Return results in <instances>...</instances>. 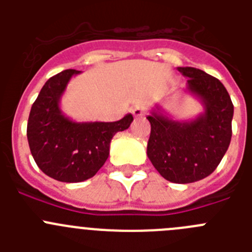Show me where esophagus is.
I'll return each instance as SVG.
<instances>
[{
    "label": "esophagus",
    "mask_w": 252,
    "mask_h": 252,
    "mask_svg": "<svg viewBox=\"0 0 252 252\" xmlns=\"http://www.w3.org/2000/svg\"><path fill=\"white\" fill-rule=\"evenodd\" d=\"M145 107L141 106V104H137V106H135L132 108V115L135 117H141V116L145 115Z\"/></svg>",
    "instance_id": "esophagus-1"
}]
</instances>
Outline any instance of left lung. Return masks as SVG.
I'll return each mask as SVG.
<instances>
[{
	"instance_id": "1",
	"label": "left lung",
	"mask_w": 252,
	"mask_h": 252,
	"mask_svg": "<svg viewBox=\"0 0 252 252\" xmlns=\"http://www.w3.org/2000/svg\"><path fill=\"white\" fill-rule=\"evenodd\" d=\"M186 90L203 106V112L177 120L160 106L146 117L151 125L148 158L162 178L187 184L212 174L230 146L233 104L217 78L192 66H178Z\"/></svg>"
}]
</instances>
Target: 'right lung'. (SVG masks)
<instances>
[{"instance_id": "add662e5", "label": "right lung", "mask_w": 252, "mask_h": 252, "mask_svg": "<svg viewBox=\"0 0 252 252\" xmlns=\"http://www.w3.org/2000/svg\"><path fill=\"white\" fill-rule=\"evenodd\" d=\"M81 70L66 69L46 81L31 107L28 141L36 165L48 177L65 183L90 179L110 155L113 135L130 127L127 113L115 122H77L60 108L69 81Z\"/></svg>"}]
</instances>
